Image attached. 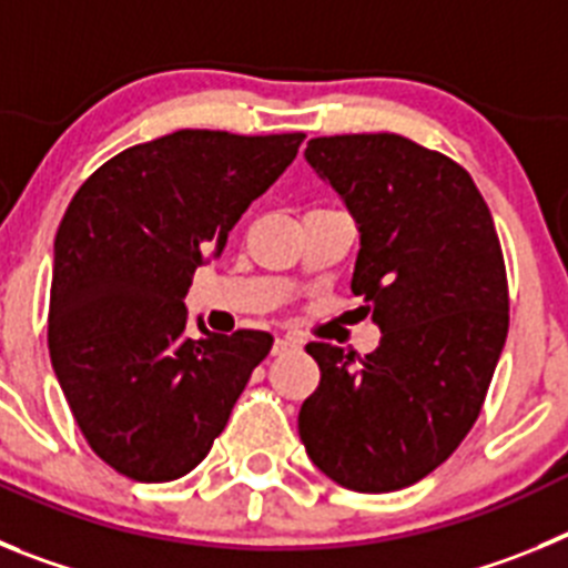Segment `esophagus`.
I'll use <instances>...</instances> for the list:
<instances>
[{"mask_svg": "<svg viewBox=\"0 0 568 568\" xmlns=\"http://www.w3.org/2000/svg\"><path fill=\"white\" fill-rule=\"evenodd\" d=\"M298 341L295 338H290V335H284V338H275V344H273V355H284V353H290V349H298Z\"/></svg>", "mask_w": 568, "mask_h": 568, "instance_id": "34e87169", "label": "esophagus"}]
</instances>
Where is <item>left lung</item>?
<instances>
[{
    "label": "left lung",
    "mask_w": 568,
    "mask_h": 568,
    "mask_svg": "<svg viewBox=\"0 0 568 568\" xmlns=\"http://www.w3.org/2000/svg\"><path fill=\"white\" fill-rule=\"evenodd\" d=\"M304 155L358 224L353 293L381 344L364 358L307 344L321 381L301 404L298 435L335 484L404 489L458 449L504 353L498 233L471 175L404 135H321Z\"/></svg>",
    "instance_id": "left-lung-1"
}]
</instances>
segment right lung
<instances>
[{
    "instance_id": "add662e5",
    "label": "right lung",
    "mask_w": 568,
    "mask_h": 568,
    "mask_svg": "<svg viewBox=\"0 0 568 568\" xmlns=\"http://www.w3.org/2000/svg\"><path fill=\"white\" fill-rule=\"evenodd\" d=\"M304 133L175 130L104 162L59 224L53 373L84 440L115 471L164 484L202 464L273 335H187L195 267L293 164Z\"/></svg>"
}]
</instances>
